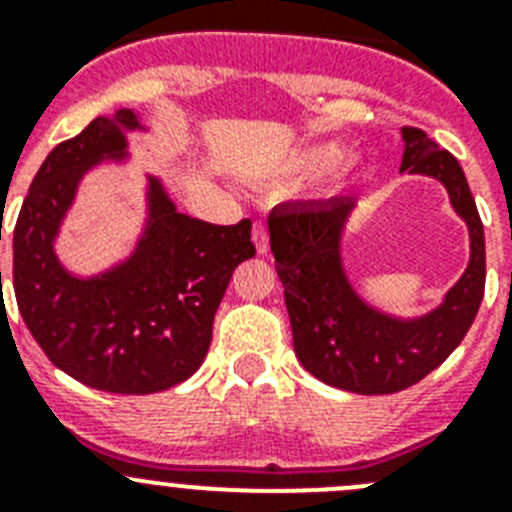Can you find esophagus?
<instances>
[{
	"label": "esophagus",
	"instance_id": "obj_1",
	"mask_svg": "<svg viewBox=\"0 0 512 512\" xmlns=\"http://www.w3.org/2000/svg\"><path fill=\"white\" fill-rule=\"evenodd\" d=\"M251 238H253V246H256V251H259V253L269 251V233H266L264 223H253Z\"/></svg>",
	"mask_w": 512,
	"mask_h": 512
}]
</instances>
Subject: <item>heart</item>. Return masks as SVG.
Listing matches in <instances>:
<instances>
[{"label":"heart","instance_id":"heart-1","mask_svg":"<svg viewBox=\"0 0 512 512\" xmlns=\"http://www.w3.org/2000/svg\"><path fill=\"white\" fill-rule=\"evenodd\" d=\"M336 158H338V148L333 146V143H320V146H310V148H305V151L295 153L287 166L300 174V171L323 169V166L333 164Z\"/></svg>","mask_w":512,"mask_h":512}]
</instances>
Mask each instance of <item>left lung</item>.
<instances>
[{
	"mask_svg": "<svg viewBox=\"0 0 512 512\" xmlns=\"http://www.w3.org/2000/svg\"><path fill=\"white\" fill-rule=\"evenodd\" d=\"M402 138V171L441 179L472 235L469 269L428 318H384L351 292L338 261L348 200L279 205L269 215L271 253L284 284L297 359L320 382L359 395H392L428 377L464 341L485 297V230L467 176L425 130L405 125Z\"/></svg>",
	"mask_w": 512,
	"mask_h": 512,
	"instance_id": "1",
	"label": "left lung"
}]
</instances>
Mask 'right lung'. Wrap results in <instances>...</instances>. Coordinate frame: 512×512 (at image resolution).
Instances as JSON below:
<instances>
[{
    "label": "right lung",
    "mask_w": 512,
    "mask_h": 512,
    "mask_svg": "<svg viewBox=\"0 0 512 512\" xmlns=\"http://www.w3.org/2000/svg\"><path fill=\"white\" fill-rule=\"evenodd\" d=\"M120 125L135 128L133 112L97 117L48 153L17 215L12 284L27 330L53 366L94 390L151 395L200 369L235 266L256 248L251 220L212 225L182 215L153 182L151 228L133 259L87 282L66 274L53 235L79 176L125 148Z\"/></svg>",
    "instance_id": "obj_1"
}]
</instances>
